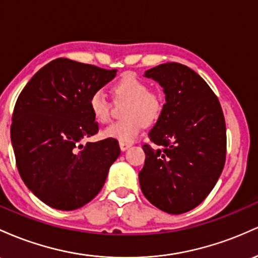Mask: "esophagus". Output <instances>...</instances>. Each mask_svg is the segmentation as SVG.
I'll list each match as a JSON object with an SVG mask.
<instances>
[{"label": "esophagus", "instance_id": "1", "mask_svg": "<svg viewBox=\"0 0 258 258\" xmlns=\"http://www.w3.org/2000/svg\"><path fill=\"white\" fill-rule=\"evenodd\" d=\"M130 146H132V144H128V143H119V147H120L121 151H125V150H128Z\"/></svg>", "mask_w": 258, "mask_h": 258}]
</instances>
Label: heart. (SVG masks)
Wrapping results in <instances>:
<instances>
[{"label": "heart", "instance_id": "b5f03b06", "mask_svg": "<svg viewBox=\"0 0 258 258\" xmlns=\"http://www.w3.org/2000/svg\"><path fill=\"white\" fill-rule=\"evenodd\" d=\"M114 95L118 100H128L129 105L124 111L125 119L111 124L103 130V137L132 144L138 138L141 126H150L160 119L163 112V98L144 80L126 75L115 83ZM89 107L98 123L107 124L111 120L112 105L102 89L95 90L89 97Z\"/></svg>", "mask_w": 258, "mask_h": 258}]
</instances>
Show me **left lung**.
<instances>
[{"instance_id": "1", "label": "left lung", "mask_w": 258, "mask_h": 258, "mask_svg": "<svg viewBox=\"0 0 258 258\" xmlns=\"http://www.w3.org/2000/svg\"><path fill=\"white\" fill-rule=\"evenodd\" d=\"M145 77L163 88L166 103L149 133L155 146H143L141 191L163 212L180 215L199 206L221 175L227 153L224 115L212 89L189 67L164 63Z\"/></svg>"}]
</instances>
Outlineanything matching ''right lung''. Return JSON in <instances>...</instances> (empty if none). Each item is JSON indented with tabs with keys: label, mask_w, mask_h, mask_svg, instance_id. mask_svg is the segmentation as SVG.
Masks as SVG:
<instances>
[{
	"label": "right lung",
	"mask_w": 258,
	"mask_h": 258,
	"mask_svg": "<svg viewBox=\"0 0 258 258\" xmlns=\"http://www.w3.org/2000/svg\"><path fill=\"white\" fill-rule=\"evenodd\" d=\"M115 74L117 69L57 58L20 92L11 125L17 168L28 189L47 206L73 211L90 202L120 155L111 138L82 144L98 132L89 97Z\"/></svg>",
	"instance_id": "right-lung-1"
}]
</instances>
